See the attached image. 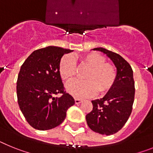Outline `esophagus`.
<instances>
[{
  "mask_svg": "<svg viewBox=\"0 0 153 153\" xmlns=\"http://www.w3.org/2000/svg\"><path fill=\"white\" fill-rule=\"evenodd\" d=\"M75 104H79V103H81V102H82V100L79 99H75Z\"/></svg>",
  "mask_w": 153,
  "mask_h": 153,
  "instance_id": "esophagus-1",
  "label": "esophagus"
}]
</instances>
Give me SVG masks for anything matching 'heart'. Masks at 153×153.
<instances>
[{"instance_id": "heart-1", "label": "heart", "mask_w": 153, "mask_h": 153, "mask_svg": "<svg viewBox=\"0 0 153 153\" xmlns=\"http://www.w3.org/2000/svg\"><path fill=\"white\" fill-rule=\"evenodd\" d=\"M82 63L89 67L86 73L87 80H75L67 85V91L75 98L83 99L105 93L112 88L116 81L115 68L106 62L105 57L97 52H89L82 56ZM58 71L62 80L70 82L76 75L77 65L71 54H65L59 62Z\"/></svg>"}]
</instances>
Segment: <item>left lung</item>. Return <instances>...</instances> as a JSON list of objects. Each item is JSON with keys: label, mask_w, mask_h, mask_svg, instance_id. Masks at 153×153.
Returning a JSON list of instances; mask_svg holds the SVG:
<instances>
[{"label": "left lung", "mask_w": 153, "mask_h": 153, "mask_svg": "<svg viewBox=\"0 0 153 153\" xmlns=\"http://www.w3.org/2000/svg\"><path fill=\"white\" fill-rule=\"evenodd\" d=\"M93 50L102 51L113 62L117 68V78L112 88L102 99L91 101L93 108L86 115V121L94 132L112 135L123 128L132 113L135 98L133 71L119 54L103 48Z\"/></svg>", "instance_id": "8db88e82"}]
</instances>
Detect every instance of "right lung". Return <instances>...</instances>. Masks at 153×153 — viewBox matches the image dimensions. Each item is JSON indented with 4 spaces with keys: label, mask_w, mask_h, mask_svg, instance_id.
Returning a JSON list of instances; mask_svg holds the SVG:
<instances>
[{
    "label": "right lung",
    "mask_w": 153,
    "mask_h": 153,
    "mask_svg": "<svg viewBox=\"0 0 153 153\" xmlns=\"http://www.w3.org/2000/svg\"><path fill=\"white\" fill-rule=\"evenodd\" d=\"M71 50L48 46L33 51L21 65L17 81L20 109L30 126L48 130L59 126L75 104L65 91L58 67L61 58ZM58 93L62 95L54 98Z\"/></svg>",
    "instance_id": "add662e5"
}]
</instances>
